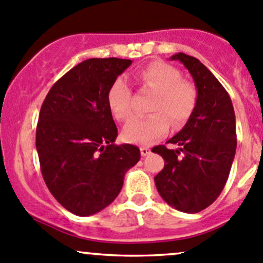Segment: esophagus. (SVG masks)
Wrapping results in <instances>:
<instances>
[{
	"mask_svg": "<svg viewBox=\"0 0 263 263\" xmlns=\"http://www.w3.org/2000/svg\"><path fill=\"white\" fill-rule=\"evenodd\" d=\"M140 151H141V155H142V156H147L148 154L151 153L150 147H147V146H142V147H140Z\"/></svg>",
	"mask_w": 263,
	"mask_h": 263,
	"instance_id": "1",
	"label": "esophagus"
}]
</instances>
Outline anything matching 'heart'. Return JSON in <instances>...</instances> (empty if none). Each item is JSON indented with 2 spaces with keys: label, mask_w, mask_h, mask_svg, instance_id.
I'll return each instance as SVG.
<instances>
[{
  "label": "heart",
  "mask_w": 263,
  "mask_h": 263,
  "mask_svg": "<svg viewBox=\"0 0 263 263\" xmlns=\"http://www.w3.org/2000/svg\"><path fill=\"white\" fill-rule=\"evenodd\" d=\"M137 79L144 87L158 91L150 108L153 115L127 124L122 137L129 144L150 145L168 132L171 122L174 128H181L190 119L197 103V91L192 82L183 80L176 67L161 61L141 68ZM108 104L118 121L127 122L134 117V95L123 79H117L112 84Z\"/></svg>",
  "instance_id": "1"
}]
</instances>
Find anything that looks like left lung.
Masks as SVG:
<instances>
[{
    "mask_svg": "<svg viewBox=\"0 0 263 263\" xmlns=\"http://www.w3.org/2000/svg\"><path fill=\"white\" fill-rule=\"evenodd\" d=\"M197 89V103L181 131L165 145L153 147L164 168L154 178L156 190L172 208L188 214L205 210L221 193L237 148L235 115L229 94L197 58L177 53Z\"/></svg>",
    "mask_w": 263,
    "mask_h": 263,
    "instance_id": "left-lung-1",
    "label": "left lung"
}]
</instances>
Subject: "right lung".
Segmentation results:
<instances>
[{"mask_svg": "<svg viewBox=\"0 0 263 263\" xmlns=\"http://www.w3.org/2000/svg\"><path fill=\"white\" fill-rule=\"evenodd\" d=\"M131 60L90 58L48 91L36 126L42 176L53 197L78 216L94 215L116 200L126 172L140 160L135 145H116L118 129L108 91Z\"/></svg>", "mask_w": 263, "mask_h": 263, "instance_id": "right-lung-1", "label": "right lung"}]
</instances>
